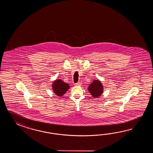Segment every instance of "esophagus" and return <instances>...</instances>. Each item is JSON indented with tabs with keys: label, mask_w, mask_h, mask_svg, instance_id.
I'll return each instance as SVG.
<instances>
[{
	"label": "esophagus",
	"mask_w": 153,
	"mask_h": 153,
	"mask_svg": "<svg viewBox=\"0 0 153 153\" xmlns=\"http://www.w3.org/2000/svg\"><path fill=\"white\" fill-rule=\"evenodd\" d=\"M75 86H80V85H81V83H80V82H78V83H76V84H75Z\"/></svg>",
	"instance_id": "esophagus-1"
}]
</instances>
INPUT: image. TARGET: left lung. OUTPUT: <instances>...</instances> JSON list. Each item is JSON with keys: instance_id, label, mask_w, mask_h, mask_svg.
Returning a JSON list of instances; mask_svg holds the SVG:
<instances>
[{"instance_id": "1", "label": "left lung", "mask_w": 153, "mask_h": 153, "mask_svg": "<svg viewBox=\"0 0 153 153\" xmlns=\"http://www.w3.org/2000/svg\"><path fill=\"white\" fill-rule=\"evenodd\" d=\"M88 90L92 97L98 98L103 92V86L100 80H94L89 85Z\"/></svg>"}]
</instances>
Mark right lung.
I'll return each instance as SVG.
<instances>
[{"label":"right lung","mask_w":153,"mask_h":153,"mask_svg":"<svg viewBox=\"0 0 153 153\" xmlns=\"http://www.w3.org/2000/svg\"><path fill=\"white\" fill-rule=\"evenodd\" d=\"M70 88L68 83L62 81L61 79H56L52 82V89L54 94L59 97H62Z\"/></svg>","instance_id":"obj_1"}]
</instances>
